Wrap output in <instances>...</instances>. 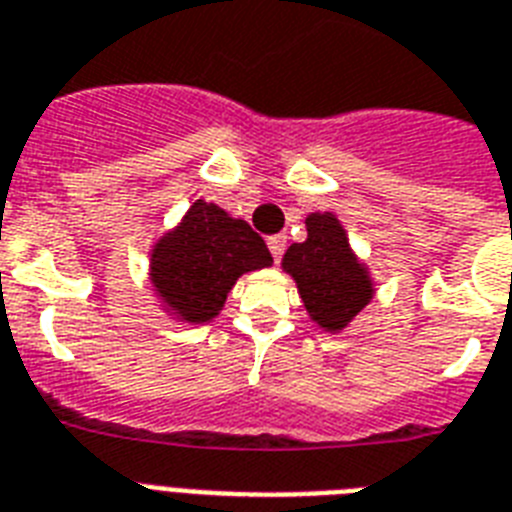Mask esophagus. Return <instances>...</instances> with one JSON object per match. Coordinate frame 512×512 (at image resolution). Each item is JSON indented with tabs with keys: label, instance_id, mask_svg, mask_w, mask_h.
Listing matches in <instances>:
<instances>
[{
	"label": "esophagus",
	"instance_id": "1",
	"mask_svg": "<svg viewBox=\"0 0 512 512\" xmlns=\"http://www.w3.org/2000/svg\"><path fill=\"white\" fill-rule=\"evenodd\" d=\"M268 249H270V255H273V260H281L284 257V249H286V236L284 234H276V236H270L268 239Z\"/></svg>",
	"mask_w": 512,
	"mask_h": 512
}]
</instances>
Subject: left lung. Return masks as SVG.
<instances>
[{
    "label": "left lung",
    "instance_id": "1",
    "mask_svg": "<svg viewBox=\"0 0 512 512\" xmlns=\"http://www.w3.org/2000/svg\"><path fill=\"white\" fill-rule=\"evenodd\" d=\"M305 226L307 239L286 249L281 265L297 281L310 318L326 331H342L373 299L371 276L334 213L307 215Z\"/></svg>",
    "mask_w": 512,
    "mask_h": 512
}]
</instances>
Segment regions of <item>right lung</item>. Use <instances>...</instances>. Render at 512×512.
<instances>
[{"mask_svg":"<svg viewBox=\"0 0 512 512\" xmlns=\"http://www.w3.org/2000/svg\"><path fill=\"white\" fill-rule=\"evenodd\" d=\"M273 263L263 236L197 199L189 213L152 249L149 276L168 310L186 323H207L226 305L236 278Z\"/></svg>","mask_w":512,"mask_h":512,"instance_id":"add662e5","label":"right lung"}]
</instances>
